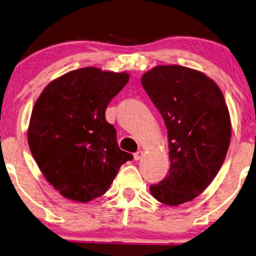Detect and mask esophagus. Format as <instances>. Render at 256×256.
Instances as JSON below:
<instances>
[{
  "label": "esophagus",
  "mask_w": 256,
  "mask_h": 256,
  "mask_svg": "<svg viewBox=\"0 0 256 256\" xmlns=\"http://www.w3.org/2000/svg\"><path fill=\"white\" fill-rule=\"evenodd\" d=\"M142 151L136 152L134 154V160H140V159H142Z\"/></svg>",
  "instance_id": "34e87169"
}]
</instances>
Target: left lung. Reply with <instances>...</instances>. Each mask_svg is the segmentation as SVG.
Wrapping results in <instances>:
<instances>
[{
    "label": "left lung",
    "mask_w": 256,
    "mask_h": 256,
    "mask_svg": "<svg viewBox=\"0 0 256 256\" xmlns=\"http://www.w3.org/2000/svg\"><path fill=\"white\" fill-rule=\"evenodd\" d=\"M142 85L168 128L170 171L150 186L154 199L168 206L190 202L213 182L226 158L232 137L224 94L202 71L158 66Z\"/></svg>",
    "instance_id": "obj_1"
}]
</instances>
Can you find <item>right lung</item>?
<instances>
[{
  "mask_svg": "<svg viewBox=\"0 0 256 256\" xmlns=\"http://www.w3.org/2000/svg\"><path fill=\"white\" fill-rule=\"evenodd\" d=\"M130 80L86 66L44 88L32 108L28 144L44 178L66 199L88 202L103 196L122 164L134 159L119 148L105 119L112 98Z\"/></svg>",
  "mask_w": 256,
  "mask_h": 256,
  "instance_id": "add662e5",
  "label": "right lung"
}]
</instances>
